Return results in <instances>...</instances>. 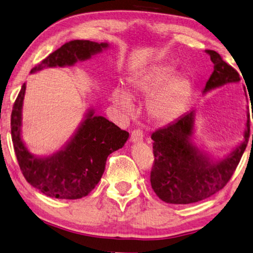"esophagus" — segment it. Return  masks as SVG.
Masks as SVG:
<instances>
[{"label": "esophagus", "instance_id": "34e87169", "mask_svg": "<svg viewBox=\"0 0 253 253\" xmlns=\"http://www.w3.org/2000/svg\"><path fill=\"white\" fill-rule=\"evenodd\" d=\"M130 141L133 143H139L143 141V133L142 130L139 129H134L131 131V135H130Z\"/></svg>", "mask_w": 253, "mask_h": 253}]
</instances>
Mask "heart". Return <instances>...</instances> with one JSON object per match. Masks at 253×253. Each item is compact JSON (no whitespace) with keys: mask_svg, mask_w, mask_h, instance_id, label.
Segmentation results:
<instances>
[{"mask_svg":"<svg viewBox=\"0 0 253 253\" xmlns=\"http://www.w3.org/2000/svg\"><path fill=\"white\" fill-rule=\"evenodd\" d=\"M127 89L115 87L111 92L114 105L126 112L134 110L133 97L148 98L146 111L159 124H169L177 119L186 108L191 94V81L177 73L173 66L156 64L128 78Z\"/></svg>","mask_w":253,"mask_h":253,"instance_id":"1","label":"heart"}]
</instances>
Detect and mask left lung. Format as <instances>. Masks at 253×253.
<instances>
[{
    "instance_id": "left-lung-1",
    "label": "left lung",
    "mask_w": 253,
    "mask_h": 253,
    "mask_svg": "<svg viewBox=\"0 0 253 253\" xmlns=\"http://www.w3.org/2000/svg\"><path fill=\"white\" fill-rule=\"evenodd\" d=\"M207 53L214 64V71L202 91L203 94L240 81L238 72L224 62L219 54L214 50H207ZM244 95L247 97L246 91ZM196 115L197 112L192 109L152 134L155 160L151 184L156 196L166 203H197L223 189L234 173L249 141V110L243 139L222 156L205 150L197 143Z\"/></svg>"
}]
</instances>
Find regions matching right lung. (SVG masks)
I'll return each mask as SVG.
<instances>
[{"instance_id": "1", "label": "right lung", "mask_w": 253, "mask_h": 253, "mask_svg": "<svg viewBox=\"0 0 253 253\" xmlns=\"http://www.w3.org/2000/svg\"><path fill=\"white\" fill-rule=\"evenodd\" d=\"M108 42L73 40L66 42L30 71L74 66L107 50ZM26 83L15 100L11 115V135L20 169L28 182L43 195L58 199H79L94 189L106 169L108 155L122 148L129 133L122 130L89 107L67 142L54 153L36 155L22 138V109Z\"/></svg>"}]
</instances>
